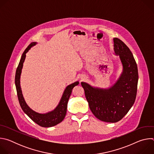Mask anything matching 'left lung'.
Masks as SVG:
<instances>
[{
	"mask_svg": "<svg viewBox=\"0 0 154 154\" xmlns=\"http://www.w3.org/2000/svg\"><path fill=\"white\" fill-rule=\"evenodd\" d=\"M114 54L118 56L122 72L110 86L105 88L81 82L93 115L106 122L120 121L133 106L137 92L138 68L132 53L119 39L113 38Z\"/></svg>",
	"mask_w": 154,
	"mask_h": 154,
	"instance_id": "8db88e82",
	"label": "left lung"
}]
</instances>
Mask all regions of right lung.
Returning a JSON list of instances; mask_svg holds the SVG:
<instances>
[{
	"instance_id": "obj_1",
	"label": "right lung",
	"mask_w": 154,
	"mask_h": 154,
	"mask_svg": "<svg viewBox=\"0 0 154 154\" xmlns=\"http://www.w3.org/2000/svg\"><path fill=\"white\" fill-rule=\"evenodd\" d=\"M37 44L36 42H33L25 50L24 53L22 55L20 60L17 68L16 69L15 75V85L16 88V91L17 94V97L19 104L21 108L23 109L24 112L35 123L43 127H51L57 125L60 123L64 118L67 111V105L69 99L72 93L73 88L79 84V82L77 81L72 84L68 85L66 88L61 98L57 105V106L52 111L45 113H38L30 108L27 104L23 93H22L20 79L22 72V69L23 68V63L25 61L26 54L31 49L32 47L35 46Z\"/></svg>"
}]
</instances>
